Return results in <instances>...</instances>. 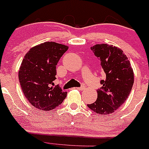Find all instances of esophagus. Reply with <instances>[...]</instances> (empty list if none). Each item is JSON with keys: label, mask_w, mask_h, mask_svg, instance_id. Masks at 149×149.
<instances>
[{"label": "esophagus", "mask_w": 149, "mask_h": 149, "mask_svg": "<svg viewBox=\"0 0 149 149\" xmlns=\"http://www.w3.org/2000/svg\"><path fill=\"white\" fill-rule=\"evenodd\" d=\"M76 89H77V90H85V86L82 85V87H76Z\"/></svg>", "instance_id": "obj_1"}]
</instances>
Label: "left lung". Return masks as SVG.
<instances>
[{"label": "left lung", "instance_id": "obj_1", "mask_svg": "<svg viewBox=\"0 0 149 149\" xmlns=\"http://www.w3.org/2000/svg\"><path fill=\"white\" fill-rule=\"evenodd\" d=\"M105 72L102 87L97 90V98L87 106L95 113L108 115L114 113L125 102L134 82V74L130 61L120 48L107 44H95L90 48Z\"/></svg>", "mask_w": 149, "mask_h": 149}]
</instances>
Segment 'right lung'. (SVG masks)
<instances>
[{
	"instance_id": "add662e5",
	"label": "right lung",
	"mask_w": 149,
	"mask_h": 149,
	"mask_svg": "<svg viewBox=\"0 0 149 149\" xmlns=\"http://www.w3.org/2000/svg\"><path fill=\"white\" fill-rule=\"evenodd\" d=\"M68 46L47 41L32 47L24 56L18 71L24 93L34 108L47 112L62 103L67 92L54 85L56 67Z\"/></svg>"
}]
</instances>
